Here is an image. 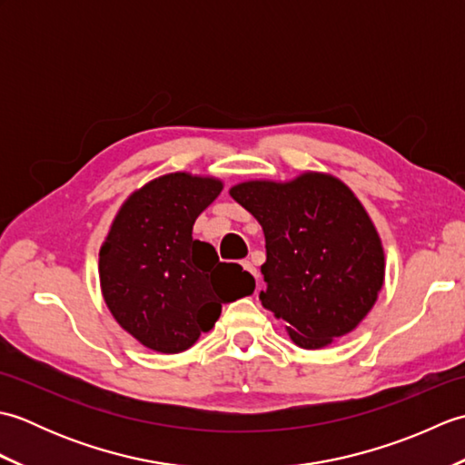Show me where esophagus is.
<instances>
[{
    "mask_svg": "<svg viewBox=\"0 0 465 465\" xmlns=\"http://www.w3.org/2000/svg\"><path fill=\"white\" fill-rule=\"evenodd\" d=\"M242 268L248 272V273H252L253 278H258V272H255V268H253V263L252 262H242Z\"/></svg>",
    "mask_w": 465,
    "mask_h": 465,
    "instance_id": "34e87169",
    "label": "esophagus"
}]
</instances>
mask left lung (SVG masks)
I'll use <instances>...</instances> for the list:
<instances>
[{"label":"left lung","instance_id":"8db88e82","mask_svg":"<svg viewBox=\"0 0 465 465\" xmlns=\"http://www.w3.org/2000/svg\"><path fill=\"white\" fill-rule=\"evenodd\" d=\"M230 195L265 235L262 305L288 322L290 338L320 350L373 308L385 262L378 232L348 185L308 172L292 182H243Z\"/></svg>","mask_w":465,"mask_h":465}]
</instances>
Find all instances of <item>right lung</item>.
Instances as JSON below:
<instances>
[{
    "mask_svg": "<svg viewBox=\"0 0 465 465\" xmlns=\"http://www.w3.org/2000/svg\"><path fill=\"white\" fill-rule=\"evenodd\" d=\"M215 177L167 173L127 197L100 250L104 300L115 322L160 353H180L210 331L222 303L255 290L253 275L220 262L192 230L222 192Z\"/></svg>",
    "mask_w": 465,
    "mask_h": 465,
    "instance_id": "1",
    "label": "right lung"
}]
</instances>
